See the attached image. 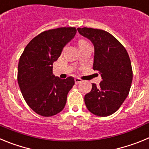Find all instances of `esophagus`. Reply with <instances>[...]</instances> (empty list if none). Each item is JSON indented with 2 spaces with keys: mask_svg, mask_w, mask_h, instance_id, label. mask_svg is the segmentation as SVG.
<instances>
[{
  "mask_svg": "<svg viewBox=\"0 0 149 149\" xmlns=\"http://www.w3.org/2000/svg\"><path fill=\"white\" fill-rule=\"evenodd\" d=\"M74 81H75L76 84H78L79 83H81L82 81H81V79L78 78V77H75V78H74Z\"/></svg>",
  "mask_w": 149,
  "mask_h": 149,
  "instance_id": "1",
  "label": "esophagus"
}]
</instances>
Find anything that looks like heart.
<instances>
[{
	"mask_svg": "<svg viewBox=\"0 0 149 149\" xmlns=\"http://www.w3.org/2000/svg\"><path fill=\"white\" fill-rule=\"evenodd\" d=\"M86 42H85L84 40H81L80 42H79V45H82V44H86Z\"/></svg>",
	"mask_w": 149,
	"mask_h": 149,
	"instance_id": "heart-1",
	"label": "heart"
}]
</instances>
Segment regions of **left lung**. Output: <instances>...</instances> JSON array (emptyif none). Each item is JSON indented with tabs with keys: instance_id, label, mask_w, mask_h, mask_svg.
Listing matches in <instances>:
<instances>
[{
	"instance_id": "obj_1",
	"label": "left lung",
	"mask_w": 149,
	"mask_h": 149,
	"mask_svg": "<svg viewBox=\"0 0 149 149\" xmlns=\"http://www.w3.org/2000/svg\"><path fill=\"white\" fill-rule=\"evenodd\" d=\"M77 30L93 43V69L102 79L99 86L93 84L90 93L85 95V104L94 115L108 116L118 110L128 95L133 79L131 60L125 47L108 32L87 27Z\"/></svg>"
}]
</instances>
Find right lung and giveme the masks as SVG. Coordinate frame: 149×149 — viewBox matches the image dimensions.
<instances>
[{
    "label": "right lung",
    "mask_w": 149,
    "mask_h": 149,
    "mask_svg": "<svg viewBox=\"0 0 149 149\" xmlns=\"http://www.w3.org/2000/svg\"><path fill=\"white\" fill-rule=\"evenodd\" d=\"M75 27L46 30L27 44L19 59L18 83L24 98L34 112L52 116L63 110L74 77L61 79L53 74V63L75 36Z\"/></svg>",
    "instance_id": "1"
}]
</instances>
